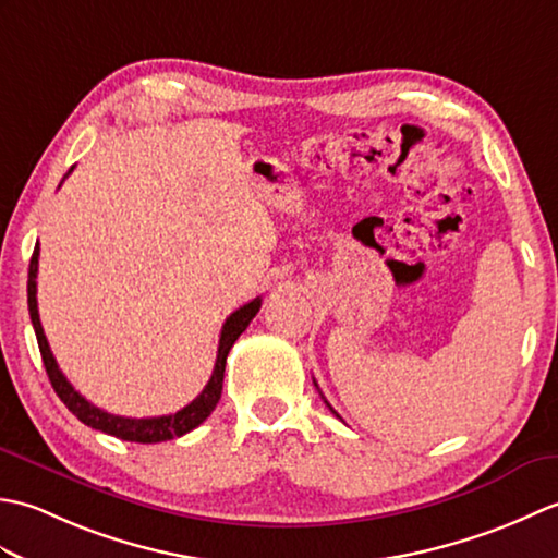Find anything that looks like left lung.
<instances>
[{
	"instance_id": "left-lung-1",
	"label": "left lung",
	"mask_w": 558,
	"mask_h": 558,
	"mask_svg": "<svg viewBox=\"0 0 558 558\" xmlns=\"http://www.w3.org/2000/svg\"><path fill=\"white\" fill-rule=\"evenodd\" d=\"M326 405H328V402H326ZM328 408H330V405H328ZM330 412H336V410H333V408H330ZM336 414H338V412H336Z\"/></svg>"
}]
</instances>
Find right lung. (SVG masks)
<instances>
[{
  "label": "right lung",
  "instance_id": "obj_1",
  "mask_svg": "<svg viewBox=\"0 0 558 558\" xmlns=\"http://www.w3.org/2000/svg\"><path fill=\"white\" fill-rule=\"evenodd\" d=\"M38 256H40V246H35V252L31 256V266H28V312H31V322L35 328V338H38L45 372H47V376H50L54 393L69 408L71 414H76V417L86 426H90V429L117 436V438H122V441L160 444V441H170V438L184 436L192 429H196V426L204 422L213 410H216L220 393H222L225 362H228L230 348L234 345V340L244 333L246 326L252 324V318L258 314L260 298L240 306V310L232 312L228 316V322L222 324L220 342H218V357H216V366H213L210 381L192 402H189L186 408L177 410L174 414H162V417H144V420L120 417V414H110V412H105V410L93 405V402L83 398L78 390L66 381V376L59 372L54 354H52L50 345H47L45 330L40 324V314H38V298H35V292H38V282H35V278H38Z\"/></svg>",
  "mask_w": 558,
  "mask_h": 558
}]
</instances>
